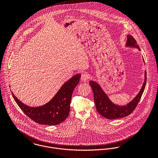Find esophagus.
Here are the masks:
<instances>
[{
    "mask_svg": "<svg viewBox=\"0 0 158 158\" xmlns=\"http://www.w3.org/2000/svg\"><path fill=\"white\" fill-rule=\"evenodd\" d=\"M89 77V74L88 73V72H83L81 76V80L83 82H85L88 80Z\"/></svg>",
    "mask_w": 158,
    "mask_h": 158,
    "instance_id": "esophagus-1",
    "label": "esophagus"
}]
</instances>
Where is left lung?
<instances>
[{
	"mask_svg": "<svg viewBox=\"0 0 158 158\" xmlns=\"http://www.w3.org/2000/svg\"><path fill=\"white\" fill-rule=\"evenodd\" d=\"M126 45L127 47H136L140 50L139 47L137 44L135 39L131 35H128L127 36ZM146 82L147 73L146 71H145V81L139 94L127 105L120 106L113 103L97 83L94 81H90L89 85L93 90L94 103L95 104L97 111L100 115L108 119H117L128 116L135 110L145 89Z\"/></svg>",
	"mask_w": 158,
	"mask_h": 158,
	"instance_id": "obj_1",
	"label": "left lung"
}]
</instances>
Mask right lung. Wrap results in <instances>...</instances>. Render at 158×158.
Here are the masks:
<instances>
[{"label":"right lung","instance_id":"add662e5","mask_svg":"<svg viewBox=\"0 0 158 158\" xmlns=\"http://www.w3.org/2000/svg\"><path fill=\"white\" fill-rule=\"evenodd\" d=\"M81 74H77L66 81L53 97L43 106L30 107L23 103L12 92L13 97L21 110L35 122L46 125H56L69 115L72 92L80 81Z\"/></svg>","mask_w":158,"mask_h":158}]
</instances>
